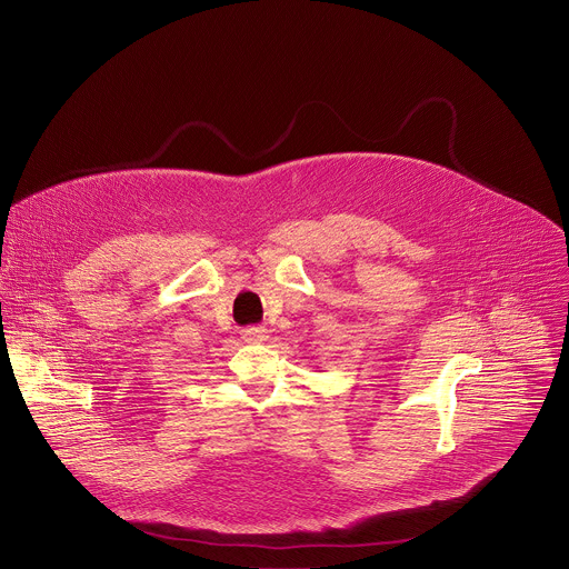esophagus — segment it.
Segmentation results:
<instances>
[{"label": "esophagus", "mask_w": 569, "mask_h": 569, "mask_svg": "<svg viewBox=\"0 0 569 569\" xmlns=\"http://www.w3.org/2000/svg\"><path fill=\"white\" fill-rule=\"evenodd\" d=\"M242 338L247 340V343H262V340L269 338V331L264 327H247L242 331Z\"/></svg>", "instance_id": "esophagus-1"}]
</instances>
